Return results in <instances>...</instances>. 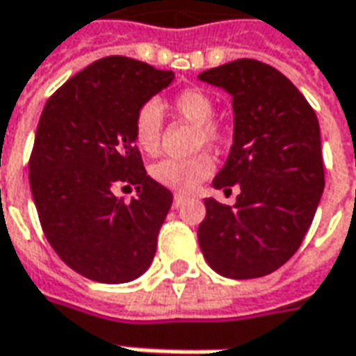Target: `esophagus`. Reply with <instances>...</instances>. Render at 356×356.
I'll use <instances>...</instances> for the list:
<instances>
[{"instance_id": "obj_1", "label": "esophagus", "mask_w": 356, "mask_h": 356, "mask_svg": "<svg viewBox=\"0 0 356 356\" xmlns=\"http://www.w3.org/2000/svg\"><path fill=\"white\" fill-rule=\"evenodd\" d=\"M184 200H186V195H182V194H176V195H174L172 207H180V206H182Z\"/></svg>"}]
</instances>
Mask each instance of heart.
I'll use <instances>...</instances> for the list:
<instances>
[{
	"label": "heart",
	"instance_id": "b5f03b06",
	"mask_svg": "<svg viewBox=\"0 0 356 356\" xmlns=\"http://www.w3.org/2000/svg\"><path fill=\"white\" fill-rule=\"evenodd\" d=\"M170 109L178 117L195 125V147H209L219 150L227 143V127L217 121L216 102L209 94L197 88H186L170 99ZM133 139L145 154H156L161 149L162 119L156 104L147 102L133 117ZM213 159L207 152H200L190 159H164L150 168V176L174 192H192L213 174Z\"/></svg>",
	"mask_w": 356,
	"mask_h": 356
}]
</instances>
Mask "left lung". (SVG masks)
<instances>
[{"instance_id": "1", "label": "left lung", "mask_w": 356, "mask_h": 356, "mask_svg": "<svg viewBox=\"0 0 356 356\" xmlns=\"http://www.w3.org/2000/svg\"><path fill=\"white\" fill-rule=\"evenodd\" d=\"M197 78L233 95V147L213 188H241L233 207L207 197L200 249L221 276H266L300 249L323 194L316 111L282 72L252 58Z\"/></svg>"}]
</instances>
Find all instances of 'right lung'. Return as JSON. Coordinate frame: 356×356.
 <instances>
[{
  "instance_id": "1",
  "label": "right lung",
  "mask_w": 356,
  "mask_h": 356,
  "mask_svg": "<svg viewBox=\"0 0 356 356\" xmlns=\"http://www.w3.org/2000/svg\"><path fill=\"white\" fill-rule=\"evenodd\" d=\"M174 80L127 56L92 62L50 95L29 159L40 227L54 252L94 282L135 280L150 266L172 192L150 178L133 117ZM135 185L138 197L117 198Z\"/></svg>"
}]
</instances>
